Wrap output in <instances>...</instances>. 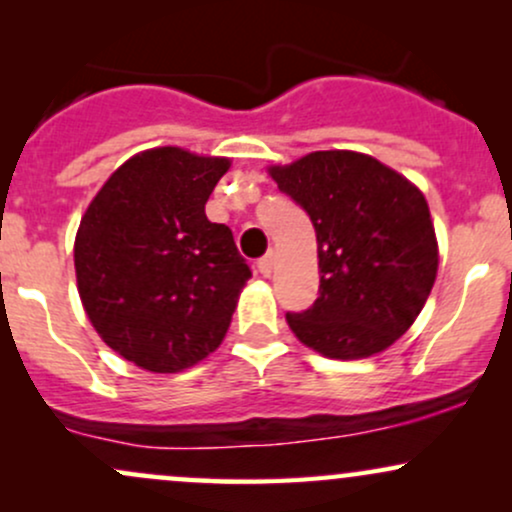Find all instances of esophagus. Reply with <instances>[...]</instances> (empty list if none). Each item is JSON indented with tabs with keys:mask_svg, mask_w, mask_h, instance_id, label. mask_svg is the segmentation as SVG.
Returning a JSON list of instances; mask_svg holds the SVG:
<instances>
[{
	"mask_svg": "<svg viewBox=\"0 0 512 512\" xmlns=\"http://www.w3.org/2000/svg\"><path fill=\"white\" fill-rule=\"evenodd\" d=\"M272 267H274V252H267V255L257 260V269H260L262 276L272 274Z\"/></svg>",
	"mask_w": 512,
	"mask_h": 512,
	"instance_id": "esophagus-1",
	"label": "esophagus"
}]
</instances>
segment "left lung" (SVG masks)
<instances>
[{"label": "left lung", "mask_w": 512, "mask_h": 512, "mask_svg": "<svg viewBox=\"0 0 512 512\" xmlns=\"http://www.w3.org/2000/svg\"><path fill=\"white\" fill-rule=\"evenodd\" d=\"M310 216L320 257V296L286 322L330 358L378 354L409 330L438 272L431 211L419 187L373 156L315 151L269 168Z\"/></svg>", "instance_id": "left-lung-1"}]
</instances>
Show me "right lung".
<instances>
[{"label":"right lung","mask_w":512,"mask_h":512,"mask_svg":"<svg viewBox=\"0 0 512 512\" xmlns=\"http://www.w3.org/2000/svg\"><path fill=\"white\" fill-rule=\"evenodd\" d=\"M228 158L161 146L110 175L79 223L76 284L103 342L134 366L178 373L226 337L252 272L204 204Z\"/></svg>","instance_id":"1"}]
</instances>
